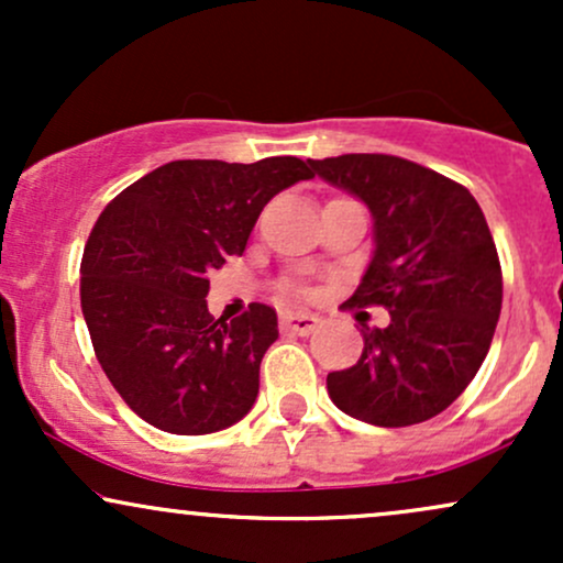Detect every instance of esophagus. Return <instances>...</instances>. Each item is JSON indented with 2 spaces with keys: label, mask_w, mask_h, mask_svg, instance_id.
Returning <instances> with one entry per match:
<instances>
[{
  "label": "esophagus",
  "mask_w": 563,
  "mask_h": 563,
  "mask_svg": "<svg viewBox=\"0 0 563 563\" xmlns=\"http://www.w3.org/2000/svg\"><path fill=\"white\" fill-rule=\"evenodd\" d=\"M318 325H320L318 314H307V312H283L280 314V328H283V331L309 335Z\"/></svg>",
  "instance_id": "esophagus-1"
}]
</instances>
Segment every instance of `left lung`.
I'll return each instance as SVG.
<instances>
[{
	"label": "left lung",
	"mask_w": 563,
	"mask_h": 563,
	"mask_svg": "<svg viewBox=\"0 0 563 563\" xmlns=\"http://www.w3.org/2000/svg\"><path fill=\"white\" fill-rule=\"evenodd\" d=\"M309 166L371 209L376 249L349 303H384L391 314L386 328L363 325V357L328 373V394L346 416L384 429L429 421L474 380L500 318L487 219L466 187L412 161L346 153Z\"/></svg>",
	"instance_id": "left-lung-1"
}]
</instances>
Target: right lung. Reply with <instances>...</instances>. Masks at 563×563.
I'll list each match as a JSON object with an SVG mask.
<instances>
[{
	"label": "right lung",
	"mask_w": 563,
	"mask_h": 563,
	"mask_svg": "<svg viewBox=\"0 0 563 563\" xmlns=\"http://www.w3.org/2000/svg\"><path fill=\"white\" fill-rule=\"evenodd\" d=\"M314 172L294 156L256 164L172 161L119 192L81 260V312L97 360L134 412L169 434L238 423L260 394L277 314H209V273L241 256L264 206Z\"/></svg>",
	"instance_id": "obj_1"
}]
</instances>
